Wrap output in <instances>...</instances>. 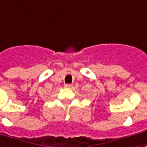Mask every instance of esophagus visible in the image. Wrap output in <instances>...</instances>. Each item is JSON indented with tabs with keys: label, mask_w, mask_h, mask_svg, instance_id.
<instances>
[{
	"label": "esophagus",
	"mask_w": 147,
	"mask_h": 147,
	"mask_svg": "<svg viewBox=\"0 0 147 147\" xmlns=\"http://www.w3.org/2000/svg\"><path fill=\"white\" fill-rule=\"evenodd\" d=\"M64 87H65V88H71L72 87V85H71V84H66L65 85H64Z\"/></svg>",
	"instance_id": "34e87169"
}]
</instances>
